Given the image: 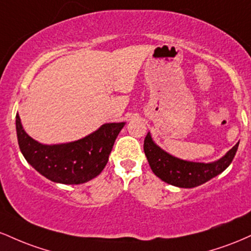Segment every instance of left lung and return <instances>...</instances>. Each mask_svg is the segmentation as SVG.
<instances>
[{"mask_svg": "<svg viewBox=\"0 0 251 251\" xmlns=\"http://www.w3.org/2000/svg\"><path fill=\"white\" fill-rule=\"evenodd\" d=\"M238 142L223 157L211 163L183 160L168 153L157 145L148 133L144 140V152L153 174L165 183L184 189H191L212 179L230 165L238 149Z\"/></svg>", "mask_w": 251, "mask_h": 251, "instance_id": "1", "label": "left lung"}]
</instances>
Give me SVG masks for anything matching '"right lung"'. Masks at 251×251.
Segmentation results:
<instances>
[{
	"mask_svg": "<svg viewBox=\"0 0 251 251\" xmlns=\"http://www.w3.org/2000/svg\"><path fill=\"white\" fill-rule=\"evenodd\" d=\"M124 126L125 123H107L75 142L47 145L28 135L16 114L17 142L28 164L47 179L70 185L86 183L101 174Z\"/></svg>",
	"mask_w": 251,
	"mask_h": 251,
	"instance_id": "1",
	"label": "right lung"
}]
</instances>
